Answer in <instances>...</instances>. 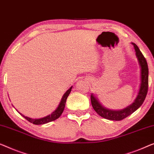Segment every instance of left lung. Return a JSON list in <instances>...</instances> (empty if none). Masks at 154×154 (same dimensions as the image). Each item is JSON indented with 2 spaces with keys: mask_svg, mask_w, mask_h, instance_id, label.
I'll return each instance as SVG.
<instances>
[{
  "mask_svg": "<svg viewBox=\"0 0 154 154\" xmlns=\"http://www.w3.org/2000/svg\"><path fill=\"white\" fill-rule=\"evenodd\" d=\"M132 44L134 46L135 54H136L138 62H139L140 66L141 68L140 69L141 83H140L139 92H138L137 97L135 98L133 103L121 110H112L106 108L102 106L97 98H96L93 94H91V103H92L94 110L97 112V114H99L101 117L105 118V119L115 120V121H120V120L125 119L126 117L134 112L142 106L146 98L148 91L149 82V69L147 62L136 44L134 43Z\"/></svg>",
  "mask_w": 154,
  "mask_h": 154,
  "instance_id": "obj_1",
  "label": "left lung"
}]
</instances>
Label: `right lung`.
I'll list each match as a JSON object with an SVG mask.
<instances>
[{
  "instance_id": "right-lung-1",
  "label": "right lung",
  "mask_w": 154,
  "mask_h": 154,
  "mask_svg": "<svg viewBox=\"0 0 154 154\" xmlns=\"http://www.w3.org/2000/svg\"><path fill=\"white\" fill-rule=\"evenodd\" d=\"M72 87H71V88L69 89V90L66 91L65 93H64V94L63 95V97H62V99H61L60 103V104L58 105V106H57L56 110H55V111H53V112L51 113V115L46 116V117H44L43 118H40V119H32V118L26 117V116L22 115L21 113H20L19 112V111H18V112L20 113V115H21L22 116H23L25 119H27L28 122H31V123H32L34 124H36V125H39V124H44L48 123V122L54 121V120L58 119V118L60 117V115H62V112H63L64 107H65L66 99H67L69 94L71 91H72Z\"/></svg>"
}]
</instances>
